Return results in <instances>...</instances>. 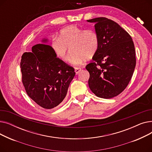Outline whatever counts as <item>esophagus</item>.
Masks as SVG:
<instances>
[{
  "label": "esophagus",
  "mask_w": 152,
  "mask_h": 152,
  "mask_svg": "<svg viewBox=\"0 0 152 152\" xmlns=\"http://www.w3.org/2000/svg\"><path fill=\"white\" fill-rule=\"evenodd\" d=\"M81 71V68H75V71L76 75L80 73Z\"/></svg>",
  "instance_id": "1"
}]
</instances>
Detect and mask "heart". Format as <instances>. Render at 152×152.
Instances as JSON below:
<instances>
[{"instance_id": "1", "label": "heart", "mask_w": 152, "mask_h": 152, "mask_svg": "<svg viewBox=\"0 0 152 152\" xmlns=\"http://www.w3.org/2000/svg\"><path fill=\"white\" fill-rule=\"evenodd\" d=\"M99 45V37L94 31L84 30L74 25L62 29L58 38L54 39L52 43L56 55L63 61L68 60L69 48V61L74 65H82L87 59L92 58Z\"/></svg>"}]
</instances>
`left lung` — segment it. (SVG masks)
<instances>
[{"label":"left lung","mask_w":152,"mask_h":152,"mask_svg":"<svg viewBox=\"0 0 152 152\" xmlns=\"http://www.w3.org/2000/svg\"><path fill=\"white\" fill-rule=\"evenodd\" d=\"M95 23L99 45L89 71V86L97 97L111 99L128 85L136 64L135 47L130 35L118 23L107 18L87 20Z\"/></svg>","instance_id":"8db88e82"}]
</instances>
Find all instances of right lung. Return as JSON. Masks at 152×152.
Returning <instances> with one entry per match:
<instances>
[{
    "label": "right lung",
    "instance_id": "obj_1",
    "mask_svg": "<svg viewBox=\"0 0 152 152\" xmlns=\"http://www.w3.org/2000/svg\"><path fill=\"white\" fill-rule=\"evenodd\" d=\"M41 42L32 47L31 52L22 55V82L32 100L44 108L52 109L66 97L75 72L47 45L49 39L45 37Z\"/></svg>",
    "mask_w": 152,
    "mask_h": 152
}]
</instances>
